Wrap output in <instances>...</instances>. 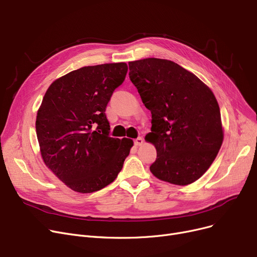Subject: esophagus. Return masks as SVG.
Returning <instances> with one entry per match:
<instances>
[{
  "label": "esophagus",
  "mask_w": 257,
  "mask_h": 257,
  "mask_svg": "<svg viewBox=\"0 0 257 257\" xmlns=\"http://www.w3.org/2000/svg\"><path fill=\"white\" fill-rule=\"evenodd\" d=\"M143 143H144V140L142 138H138L134 140V145L136 146H141V145H143Z\"/></svg>",
  "instance_id": "obj_1"
}]
</instances>
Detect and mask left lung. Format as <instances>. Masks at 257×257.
I'll return each instance as SVG.
<instances>
[{
    "mask_svg": "<svg viewBox=\"0 0 257 257\" xmlns=\"http://www.w3.org/2000/svg\"><path fill=\"white\" fill-rule=\"evenodd\" d=\"M129 77L151 111L157 157L150 171L176 185L198 180L217 157L223 143L220 107L212 91L179 64L146 58L129 62Z\"/></svg>",
    "mask_w": 257,
    "mask_h": 257,
    "instance_id": "obj_1",
    "label": "left lung"
}]
</instances>
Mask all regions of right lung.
I'll return each mask as SVG.
<instances>
[{"label":"right lung","instance_id":"1","mask_svg":"<svg viewBox=\"0 0 257 257\" xmlns=\"http://www.w3.org/2000/svg\"><path fill=\"white\" fill-rule=\"evenodd\" d=\"M124 62L84 66L50 85L36 116V134L46 166L78 193L110 184L123 168L132 140L110 138L105 111L124 82Z\"/></svg>","mask_w":257,"mask_h":257}]
</instances>
